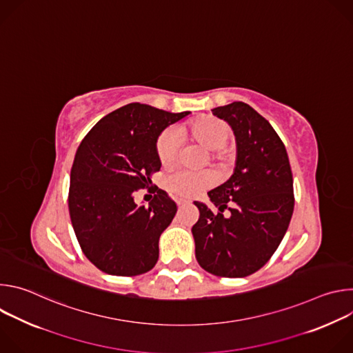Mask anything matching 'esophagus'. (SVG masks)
Returning a JSON list of instances; mask_svg holds the SVG:
<instances>
[{
  "mask_svg": "<svg viewBox=\"0 0 353 353\" xmlns=\"http://www.w3.org/2000/svg\"><path fill=\"white\" fill-rule=\"evenodd\" d=\"M190 203H191L190 199H184V198H183V199H179V201H177V205H179V207H183V205H187V204H190Z\"/></svg>",
  "mask_w": 353,
  "mask_h": 353,
  "instance_id": "34e87169",
  "label": "esophagus"
}]
</instances>
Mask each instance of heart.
<instances>
[{
  "mask_svg": "<svg viewBox=\"0 0 353 353\" xmlns=\"http://www.w3.org/2000/svg\"><path fill=\"white\" fill-rule=\"evenodd\" d=\"M232 137V128L223 120L212 116L199 117L180 130L166 128L157 141V155L163 168L176 163L183 139H192L211 149V159L216 166L226 172L233 163L230 150L225 148ZM215 174L211 170L203 172H176L165 181L166 188L179 196L192 198L212 187Z\"/></svg>",
  "mask_w": 353,
  "mask_h": 353,
  "instance_id": "heart-1",
  "label": "heart"
}]
</instances>
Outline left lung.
Here are the masks:
<instances>
[{"label": "left lung", "mask_w": 353, "mask_h": 353, "mask_svg": "<svg viewBox=\"0 0 353 353\" xmlns=\"http://www.w3.org/2000/svg\"><path fill=\"white\" fill-rule=\"evenodd\" d=\"M212 114L234 132L236 168L226 183L208 192L216 214L194 203L199 210L191 229L195 257L214 275L243 278L265 265L282 241L294 207L293 177L283 142L253 108L233 102Z\"/></svg>", "instance_id": "1"}]
</instances>
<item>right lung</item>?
Wrapping results in <instances>:
<instances>
[{"mask_svg": "<svg viewBox=\"0 0 353 353\" xmlns=\"http://www.w3.org/2000/svg\"><path fill=\"white\" fill-rule=\"evenodd\" d=\"M188 114L130 103L82 139L71 169L68 210L83 254L100 271L134 276L155 267L159 237L177 207L157 185L148 207L134 203V192L152 184L150 174L161 169V132Z\"/></svg>", "mask_w": 353, "mask_h": 353, "instance_id": "1", "label": "right lung"}]
</instances>
